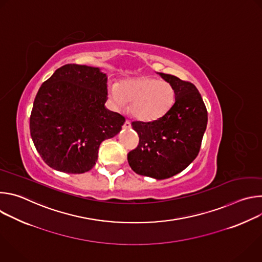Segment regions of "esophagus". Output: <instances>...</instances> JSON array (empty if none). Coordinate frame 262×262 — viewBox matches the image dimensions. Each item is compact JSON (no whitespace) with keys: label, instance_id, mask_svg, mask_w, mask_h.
Wrapping results in <instances>:
<instances>
[{"label":"esophagus","instance_id":"esophagus-1","mask_svg":"<svg viewBox=\"0 0 262 262\" xmlns=\"http://www.w3.org/2000/svg\"><path fill=\"white\" fill-rule=\"evenodd\" d=\"M123 127H124V128H129V127H130V122H129V120H125V122H124V124H123Z\"/></svg>","mask_w":262,"mask_h":262}]
</instances>
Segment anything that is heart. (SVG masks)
<instances>
[{
  "label": "heart",
  "instance_id": "1",
  "mask_svg": "<svg viewBox=\"0 0 262 262\" xmlns=\"http://www.w3.org/2000/svg\"><path fill=\"white\" fill-rule=\"evenodd\" d=\"M108 95L118 110L126 102L130 103L132 116L144 122L164 116L175 101V89L169 82L148 76L128 79L118 86H111Z\"/></svg>",
  "mask_w": 262,
  "mask_h": 262
}]
</instances>
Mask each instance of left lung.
Listing matches in <instances>:
<instances>
[{
	"label": "left lung",
	"instance_id": "obj_1",
	"mask_svg": "<svg viewBox=\"0 0 262 262\" xmlns=\"http://www.w3.org/2000/svg\"><path fill=\"white\" fill-rule=\"evenodd\" d=\"M175 89V102L161 118L132 122L139 144L127 155L134 172L166 179L188 167L198 156L207 125V110L194 84L160 73Z\"/></svg>",
	"mask_w": 262,
	"mask_h": 262
}]
</instances>
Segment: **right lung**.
Returning a JSON list of instances; mask_svg holds the SVG:
<instances>
[{
    "instance_id": "obj_1",
    "label": "right lung",
    "mask_w": 262,
    "mask_h": 262,
    "mask_svg": "<svg viewBox=\"0 0 262 262\" xmlns=\"http://www.w3.org/2000/svg\"><path fill=\"white\" fill-rule=\"evenodd\" d=\"M105 73L97 67L66 64L48 79L30 116L33 143L51 168L71 174L91 170L102 141L121 130L125 118L107 111Z\"/></svg>"
}]
</instances>
